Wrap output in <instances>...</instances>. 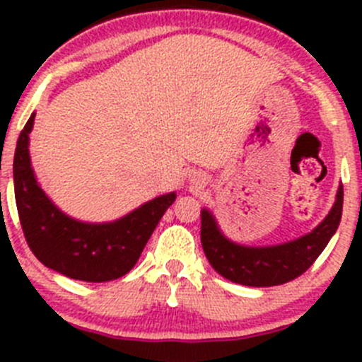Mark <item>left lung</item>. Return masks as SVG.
<instances>
[{"label": "left lung", "mask_w": 362, "mask_h": 362, "mask_svg": "<svg viewBox=\"0 0 362 362\" xmlns=\"http://www.w3.org/2000/svg\"><path fill=\"white\" fill-rule=\"evenodd\" d=\"M343 187L329 214L317 228L291 242L276 245H242L222 233L217 218L208 208H202V245L211 268L224 279L249 287H272L294 280L313 264L326 249L341 221Z\"/></svg>", "instance_id": "1"}]
</instances>
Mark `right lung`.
I'll use <instances>...</instances> for the list:
<instances>
[{
	"label": "right lung",
	"mask_w": 362,
	"mask_h": 362,
	"mask_svg": "<svg viewBox=\"0 0 362 362\" xmlns=\"http://www.w3.org/2000/svg\"><path fill=\"white\" fill-rule=\"evenodd\" d=\"M33 112L17 140L13 189L29 249L42 264L83 282H110L133 269L164 211L177 199L166 192L110 222L71 217L49 198L36 178L29 154Z\"/></svg>",
	"instance_id": "1"
}]
</instances>
